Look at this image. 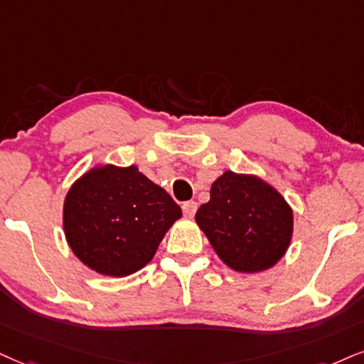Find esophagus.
I'll list each match as a JSON object with an SVG mask.
<instances>
[{"label":"esophagus","instance_id":"1","mask_svg":"<svg viewBox=\"0 0 364 364\" xmlns=\"http://www.w3.org/2000/svg\"><path fill=\"white\" fill-rule=\"evenodd\" d=\"M182 210H183V214H186L187 218H192L196 214V210H197V204L194 203V200H189V203H183L182 204Z\"/></svg>","mask_w":364,"mask_h":364}]
</instances>
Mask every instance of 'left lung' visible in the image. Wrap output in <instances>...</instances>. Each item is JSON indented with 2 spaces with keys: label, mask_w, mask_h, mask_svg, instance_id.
Returning a JSON list of instances; mask_svg holds the SVG:
<instances>
[{
  "label": "left lung",
  "mask_w": 364,
  "mask_h": 364,
  "mask_svg": "<svg viewBox=\"0 0 364 364\" xmlns=\"http://www.w3.org/2000/svg\"><path fill=\"white\" fill-rule=\"evenodd\" d=\"M196 223L221 262L240 273H259L285 257L294 236V210L272 183L226 170L210 186Z\"/></svg>",
  "instance_id": "left-lung-1"
}]
</instances>
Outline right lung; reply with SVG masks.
<instances>
[{
  "label": "right lung",
  "mask_w": 364,
  "mask_h": 364,
  "mask_svg": "<svg viewBox=\"0 0 364 364\" xmlns=\"http://www.w3.org/2000/svg\"><path fill=\"white\" fill-rule=\"evenodd\" d=\"M182 209L136 165L97 164L67 191L65 241L89 270L128 277L155 257Z\"/></svg>",
  "instance_id": "1"
}]
</instances>
